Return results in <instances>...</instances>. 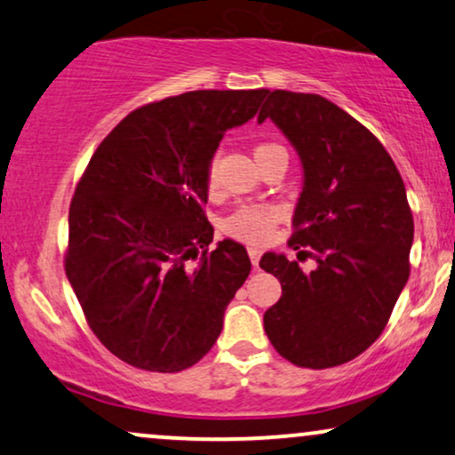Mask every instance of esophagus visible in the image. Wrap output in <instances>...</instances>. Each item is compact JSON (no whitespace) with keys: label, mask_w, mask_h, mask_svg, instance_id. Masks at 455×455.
Returning a JSON list of instances; mask_svg holds the SVG:
<instances>
[{"label":"esophagus","mask_w":455,"mask_h":455,"mask_svg":"<svg viewBox=\"0 0 455 455\" xmlns=\"http://www.w3.org/2000/svg\"><path fill=\"white\" fill-rule=\"evenodd\" d=\"M247 254H250V260H251V264H254V268H258V262H260L262 251L258 250V247H250V250H247Z\"/></svg>","instance_id":"1"}]
</instances>
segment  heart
I'll return each mask as SVG.
<instances>
[{
    "instance_id": "b5f03b06",
    "label": "heart",
    "mask_w": 455,
    "mask_h": 455,
    "mask_svg": "<svg viewBox=\"0 0 455 455\" xmlns=\"http://www.w3.org/2000/svg\"><path fill=\"white\" fill-rule=\"evenodd\" d=\"M279 145H270V142H264V145L256 147V159L262 157L270 151H279ZM208 187L210 191H214L218 187V161L212 159L208 168ZM279 210L275 205H241L224 218V231L231 235L233 239L243 241V243L250 245H262L273 237L275 227L279 222Z\"/></svg>"
}]
</instances>
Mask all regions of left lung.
I'll list each match as a JSON object with an SVG mask.
<instances>
[{
	"mask_svg": "<svg viewBox=\"0 0 455 455\" xmlns=\"http://www.w3.org/2000/svg\"><path fill=\"white\" fill-rule=\"evenodd\" d=\"M267 117L304 168L287 245L317 267L302 273L283 254L262 256L260 268L281 283L264 331L298 367L342 365L378 340L410 277L413 216L403 178L382 142L323 96L275 90L258 122Z\"/></svg>",
	"mask_w": 455,
	"mask_h": 455,
	"instance_id": "1",
	"label": "left lung"
}]
</instances>
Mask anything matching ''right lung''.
Listing matches in <instances>:
<instances>
[{
	"instance_id": "1",
	"label": "right lung",
	"mask_w": 455,
	"mask_h": 455,
	"mask_svg": "<svg viewBox=\"0 0 455 455\" xmlns=\"http://www.w3.org/2000/svg\"><path fill=\"white\" fill-rule=\"evenodd\" d=\"M268 90H195L151 102L92 155L68 208L67 279L90 330L138 370L197 363L251 270L245 247L210 251L208 168L224 132Z\"/></svg>"
}]
</instances>
